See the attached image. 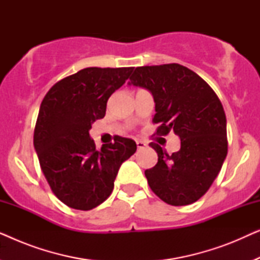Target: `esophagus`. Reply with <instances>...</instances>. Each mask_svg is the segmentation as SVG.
<instances>
[{"label":"esophagus","instance_id":"34e87169","mask_svg":"<svg viewBox=\"0 0 260 260\" xmlns=\"http://www.w3.org/2000/svg\"><path fill=\"white\" fill-rule=\"evenodd\" d=\"M136 144H137V148H138V149H144V148L148 145L147 142L141 141V140H137V141H136Z\"/></svg>","mask_w":260,"mask_h":260}]
</instances>
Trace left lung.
Returning a JSON list of instances; mask_svg holds the SVG:
<instances>
[{"instance_id": "obj_1", "label": "left lung", "mask_w": 260, "mask_h": 260, "mask_svg": "<svg viewBox=\"0 0 260 260\" xmlns=\"http://www.w3.org/2000/svg\"><path fill=\"white\" fill-rule=\"evenodd\" d=\"M129 85L147 88L155 102L156 135L174 131L181 148L172 155L157 143L155 167L144 172L151 190L172 206L198 201L212 186L227 155L226 115L213 88L179 63L136 67Z\"/></svg>"}]
</instances>
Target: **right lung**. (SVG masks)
Returning a JSON list of instances; mask_svg holds the SVG:
<instances>
[{"label":"right lung","instance_id":"obj_1","mask_svg":"<svg viewBox=\"0 0 260 260\" xmlns=\"http://www.w3.org/2000/svg\"><path fill=\"white\" fill-rule=\"evenodd\" d=\"M134 67H87L53 85L39 110L34 148L42 173L60 201L90 211L113 189L119 167L135 154L131 138L95 149L92 123L105 116L106 103L122 86Z\"/></svg>","mask_w":260,"mask_h":260}]
</instances>
